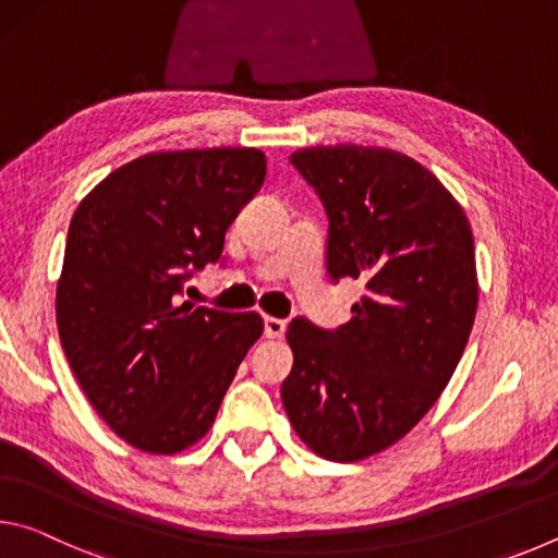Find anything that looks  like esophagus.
I'll return each instance as SVG.
<instances>
[{"mask_svg": "<svg viewBox=\"0 0 558 558\" xmlns=\"http://www.w3.org/2000/svg\"><path fill=\"white\" fill-rule=\"evenodd\" d=\"M282 335H286V319L266 317V337L268 339H280Z\"/></svg>", "mask_w": 558, "mask_h": 558, "instance_id": "obj_1", "label": "esophagus"}]
</instances>
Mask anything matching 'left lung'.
<instances>
[{"label": "left lung", "mask_w": 558, "mask_h": 558, "mask_svg": "<svg viewBox=\"0 0 558 558\" xmlns=\"http://www.w3.org/2000/svg\"><path fill=\"white\" fill-rule=\"evenodd\" d=\"M290 162L325 204L329 278L366 292L335 332L292 319L280 396L310 450L356 462L401 440L448 386L475 323V243L456 196L409 155L317 145Z\"/></svg>", "instance_id": "1"}]
</instances>
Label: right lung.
<instances>
[{"instance_id": "1", "label": "right lung", "mask_w": 558, "mask_h": 558, "mask_svg": "<svg viewBox=\"0 0 558 558\" xmlns=\"http://www.w3.org/2000/svg\"><path fill=\"white\" fill-rule=\"evenodd\" d=\"M253 147L149 153L78 204L56 288V323L93 409L132 448L174 456L209 433L235 369L263 335L258 313L182 300L258 194Z\"/></svg>"}]
</instances>
